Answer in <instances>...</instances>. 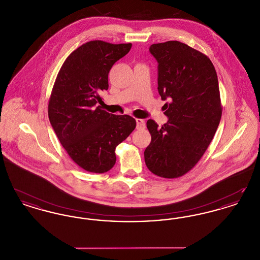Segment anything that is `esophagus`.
Wrapping results in <instances>:
<instances>
[{
  "instance_id": "obj_1",
  "label": "esophagus",
  "mask_w": 260,
  "mask_h": 260,
  "mask_svg": "<svg viewBox=\"0 0 260 260\" xmlns=\"http://www.w3.org/2000/svg\"><path fill=\"white\" fill-rule=\"evenodd\" d=\"M145 122L141 119H136V128L137 129H144L145 128Z\"/></svg>"
}]
</instances>
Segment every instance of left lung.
Segmentation results:
<instances>
[{"mask_svg":"<svg viewBox=\"0 0 260 260\" xmlns=\"http://www.w3.org/2000/svg\"><path fill=\"white\" fill-rule=\"evenodd\" d=\"M158 91L168 122L147 121L151 142L144 151L151 173L176 178L195 167L210 145L221 119L217 75L210 58L178 41L154 44Z\"/></svg>","mask_w":260,"mask_h":260,"instance_id":"obj_1","label":"left lung"}]
</instances>
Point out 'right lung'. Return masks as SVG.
<instances>
[{"label":"right lung","mask_w":260,"mask_h":260,"mask_svg":"<svg viewBox=\"0 0 260 260\" xmlns=\"http://www.w3.org/2000/svg\"><path fill=\"white\" fill-rule=\"evenodd\" d=\"M132 44L90 41L63 63L49 102L50 124L70 158L89 173L110 171L115 149L136 128L128 115H113L99 106L108 89V74Z\"/></svg>","instance_id":"obj_1"}]
</instances>
